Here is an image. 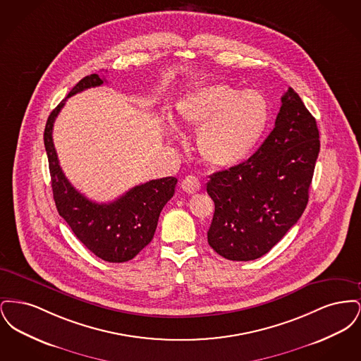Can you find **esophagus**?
<instances>
[{
    "mask_svg": "<svg viewBox=\"0 0 361 361\" xmlns=\"http://www.w3.org/2000/svg\"><path fill=\"white\" fill-rule=\"evenodd\" d=\"M181 187H183V189H184L187 193L192 195V193H196V192L200 190L202 184H200V180H199L197 177H195V176H187V177L183 180Z\"/></svg>",
    "mask_w": 361,
    "mask_h": 361,
    "instance_id": "34e87169",
    "label": "esophagus"
}]
</instances>
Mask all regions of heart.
<instances>
[{
	"label": "heart",
	"instance_id": "heart-1",
	"mask_svg": "<svg viewBox=\"0 0 361 361\" xmlns=\"http://www.w3.org/2000/svg\"><path fill=\"white\" fill-rule=\"evenodd\" d=\"M180 121L199 127L197 149L209 165L233 168L247 159L271 121V104L258 90L212 84L200 86L177 102ZM173 137H181L176 126Z\"/></svg>",
	"mask_w": 361,
	"mask_h": 361
}]
</instances>
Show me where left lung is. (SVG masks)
I'll use <instances>...</instances> for the list:
<instances>
[{
  "mask_svg": "<svg viewBox=\"0 0 361 361\" xmlns=\"http://www.w3.org/2000/svg\"><path fill=\"white\" fill-rule=\"evenodd\" d=\"M319 153V131L299 94L281 97L275 128L249 159L214 173L207 192L215 203L209 246L231 261L267 255L299 221Z\"/></svg>",
  "mask_w": 361,
  "mask_h": 361,
  "instance_id": "8db88e82",
  "label": "left lung"
}]
</instances>
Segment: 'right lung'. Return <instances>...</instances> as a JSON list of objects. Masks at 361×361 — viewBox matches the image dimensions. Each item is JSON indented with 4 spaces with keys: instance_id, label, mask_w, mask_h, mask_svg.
<instances>
[{
    "instance_id": "add662e5",
    "label": "right lung",
    "mask_w": 361,
    "mask_h": 361,
    "mask_svg": "<svg viewBox=\"0 0 361 361\" xmlns=\"http://www.w3.org/2000/svg\"><path fill=\"white\" fill-rule=\"evenodd\" d=\"M103 84L104 78L99 74L86 75L70 90L68 97ZM66 99L50 114L44 128V147L49 157L55 206L75 237L93 255L108 262H126L153 240L159 214L172 199L177 178L165 177L147 181L111 203L100 204L89 200L70 184L62 172L52 142L54 121Z\"/></svg>"
}]
</instances>
